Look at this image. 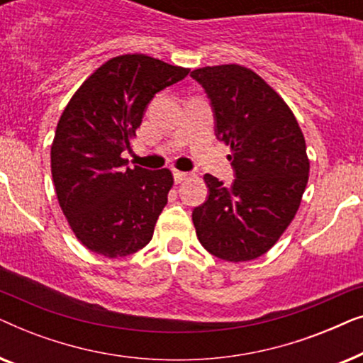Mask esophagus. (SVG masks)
I'll use <instances>...</instances> for the list:
<instances>
[{"label": "esophagus", "instance_id": "esophagus-1", "mask_svg": "<svg viewBox=\"0 0 363 363\" xmlns=\"http://www.w3.org/2000/svg\"><path fill=\"white\" fill-rule=\"evenodd\" d=\"M188 175H190V173H186V172H180V170H173V180H175V183H182V182H185L186 178H188Z\"/></svg>", "mask_w": 363, "mask_h": 363}]
</instances>
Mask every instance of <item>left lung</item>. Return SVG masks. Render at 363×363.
<instances>
[{"mask_svg":"<svg viewBox=\"0 0 363 363\" xmlns=\"http://www.w3.org/2000/svg\"><path fill=\"white\" fill-rule=\"evenodd\" d=\"M218 140L231 147V185L206 173L208 198L191 213L201 246L230 262L256 259L289 226L309 178L306 140L287 104L251 69H195Z\"/></svg>","mask_w":363,"mask_h":363,"instance_id":"obj_1","label":"left lung"}]
</instances>
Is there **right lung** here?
<instances>
[{
    "label": "right lung",
    "mask_w": 363,
    "mask_h": 363,
    "mask_svg": "<svg viewBox=\"0 0 363 363\" xmlns=\"http://www.w3.org/2000/svg\"><path fill=\"white\" fill-rule=\"evenodd\" d=\"M190 69L125 54L97 69L59 118L51 172L59 205L74 235L107 257L128 256L150 242L173 185L172 172L127 167L122 153L157 92Z\"/></svg>",
    "instance_id": "add662e5"
}]
</instances>
